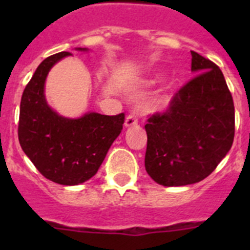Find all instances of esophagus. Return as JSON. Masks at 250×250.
Masks as SVG:
<instances>
[{
  "instance_id": "obj_1",
  "label": "esophagus",
  "mask_w": 250,
  "mask_h": 250,
  "mask_svg": "<svg viewBox=\"0 0 250 250\" xmlns=\"http://www.w3.org/2000/svg\"><path fill=\"white\" fill-rule=\"evenodd\" d=\"M138 125V118H136L134 114L127 115L126 119H125V127H131L136 126Z\"/></svg>"
}]
</instances>
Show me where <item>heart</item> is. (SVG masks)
Instances as JSON below:
<instances>
[{
  "label": "heart",
  "instance_id": "b5f03b06",
  "mask_svg": "<svg viewBox=\"0 0 250 250\" xmlns=\"http://www.w3.org/2000/svg\"><path fill=\"white\" fill-rule=\"evenodd\" d=\"M167 105V96H161V98L159 99L158 101H156L155 105H154V109H155V110H163Z\"/></svg>",
  "mask_w": 250,
  "mask_h": 250
}]
</instances>
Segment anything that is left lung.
I'll return each instance as SVG.
<instances>
[{
    "mask_svg": "<svg viewBox=\"0 0 250 250\" xmlns=\"http://www.w3.org/2000/svg\"><path fill=\"white\" fill-rule=\"evenodd\" d=\"M196 75L164 114L147 119L145 169L164 187L199 183L225 158L234 140V104L220 68L191 51Z\"/></svg>",
    "mask_w": 250,
    "mask_h": 250,
    "instance_id": "8db88e82",
    "label": "left lung"
}]
</instances>
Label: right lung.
I'll list each match as a JSON object with an SVG mask.
<instances>
[{
  "mask_svg": "<svg viewBox=\"0 0 250 250\" xmlns=\"http://www.w3.org/2000/svg\"><path fill=\"white\" fill-rule=\"evenodd\" d=\"M70 55L63 51L43 60L25 87L20 105L22 150L46 179L61 185L83 184L98 173L125 119L124 114L99 112L70 119L51 109L45 96L46 77L55 63Z\"/></svg>",
  "mask_w": 250,
  "mask_h": 250,
  "instance_id": "add662e5",
  "label": "right lung"
}]
</instances>
